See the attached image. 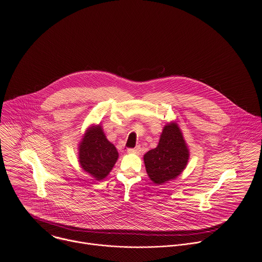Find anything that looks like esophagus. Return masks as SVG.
I'll list each match as a JSON object with an SVG mask.
<instances>
[{
    "instance_id": "esophagus-1",
    "label": "esophagus",
    "mask_w": 262,
    "mask_h": 262,
    "mask_svg": "<svg viewBox=\"0 0 262 262\" xmlns=\"http://www.w3.org/2000/svg\"><path fill=\"white\" fill-rule=\"evenodd\" d=\"M140 151H141V147L140 146H137V147H134V148H127V152L128 154H136V155H138V154H140Z\"/></svg>"
}]
</instances>
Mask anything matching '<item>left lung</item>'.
I'll return each instance as SVG.
<instances>
[{
  "instance_id": "8db88e82",
  "label": "left lung",
  "mask_w": 262,
  "mask_h": 262,
  "mask_svg": "<svg viewBox=\"0 0 262 262\" xmlns=\"http://www.w3.org/2000/svg\"><path fill=\"white\" fill-rule=\"evenodd\" d=\"M188 160L189 149L176 122L165 125L157 147L144 156L146 173L158 185L176 179L186 168Z\"/></svg>"
}]
</instances>
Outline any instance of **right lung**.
<instances>
[{
	"label": "right lung",
	"mask_w": 262,
	"mask_h": 262,
	"mask_svg": "<svg viewBox=\"0 0 262 262\" xmlns=\"http://www.w3.org/2000/svg\"><path fill=\"white\" fill-rule=\"evenodd\" d=\"M78 147L81 168L97 181L110 174L118 158L116 146L107 141L99 124L88 128Z\"/></svg>",
	"instance_id": "obj_1"
}]
</instances>
